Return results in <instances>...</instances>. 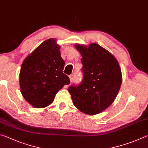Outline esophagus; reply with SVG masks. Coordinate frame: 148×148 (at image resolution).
Listing matches in <instances>:
<instances>
[{"label": "esophagus", "instance_id": "esophagus-1", "mask_svg": "<svg viewBox=\"0 0 148 148\" xmlns=\"http://www.w3.org/2000/svg\"><path fill=\"white\" fill-rule=\"evenodd\" d=\"M69 81L70 82H73V75H71L69 76Z\"/></svg>", "mask_w": 148, "mask_h": 148}]
</instances>
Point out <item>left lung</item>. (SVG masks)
<instances>
[{"instance_id": "obj_1", "label": "left lung", "mask_w": 148, "mask_h": 148, "mask_svg": "<svg viewBox=\"0 0 148 148\" xmlns=\"http://www.w3.org/2000/svg\"><path fill=\"white\" fill-rule=\"evenodd\" d=\"M81 54L83 80L78 86L68 91L73 105L86 114H99L115 100L122 82L117 60L107 49L95 43L88 46L75 44Z\"/></svg>"}]
</instances>
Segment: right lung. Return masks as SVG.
<instances>
[{
	"instance_id": "obj_1",
	"label": "right lung",
	"mask_w": 148,
	"mask_h": 148,
	"mask_svg": "<svg viewBox=\"0 0 148 148\" xmlns=\"http://www.w3.org/2000/svg\"><path fill=\"white\" fill-rule=\"evenodd\" d=\"M60 49L55 39L50 38L41 43L23 62L19 73L21 92L33 107H48L56 93L70 83L69 77L62 72L65 62Z\"/></svg>"
}]
</instances>
